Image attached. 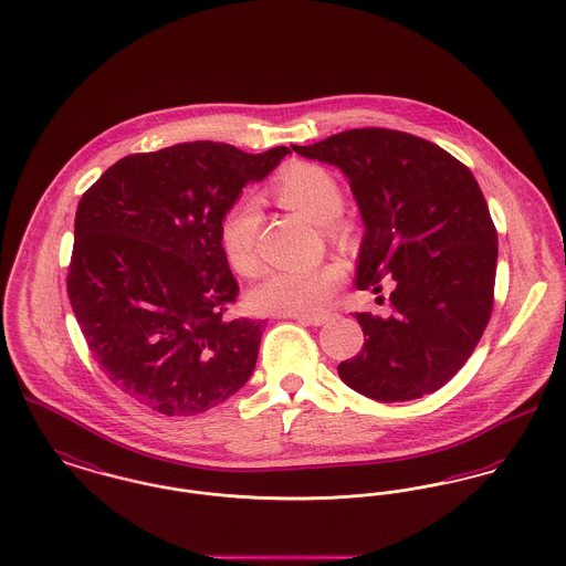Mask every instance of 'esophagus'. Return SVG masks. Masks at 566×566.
Returning a JSON list of instances; mask_svg holds the SVG:
<instances>
[{"mask_svg": "<svg viewBox=\"0 0 566 566\" xmlns=\"http://www.w3.org/2000/svg\"><path fill=\"white\" fill-rule=\"evenodd\" d=\"M287 317H294L300 324H308V326H324L332 315L329 313H317V315H287Z\"/></svg>", "mask_w": 566, "mask_h": 566, "instance_id": "34e87169", "label": "esophagus"}]
</instances>
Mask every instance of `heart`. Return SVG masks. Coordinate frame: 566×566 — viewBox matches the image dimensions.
I'll list each match as a JSON object with an SVG mask.
<instances>
[{"label":"heart","instance_id":"b5f03b06","mask_svg":"<svg viewBox=\"0 0 566 566\" xmlns=\"http://www.w3.org/2000/svg\"><path fill=\"white\" fill-rule=\"evenodd\" d=\"M272 193L281 207L322 226L327 239L338 244L352 242V228L340 217L345 205L343 187L324 166L311 161L287 166L272 182ZM258 230L260 205L255 198L242 196L223 210L219 221V247L230 269L242 276H255L260 270L255 249ZM343 279L345 270L338 264L269 270L251 292V304L260 313L272 315H313L326 306Z\"/></svg>","mask_w":566,"mask_h":566}]
</instances>
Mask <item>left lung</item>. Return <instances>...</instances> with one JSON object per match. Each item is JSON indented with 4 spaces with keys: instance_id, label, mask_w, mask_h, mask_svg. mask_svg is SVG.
<instances>
[{
    "instance_id": "8db88e82",
    "label": "left lung",
    "mask_w": 566,
    "mask_h": 566,
    "mask_svg": "<svg viewBox=\"0 0 566 566\" xmlns=\"http://www.w3.org/2000/svg\"><path fill=\"white\" fill-rule=\"evenodd\" d=\"M292 149L338 166L366 234L357 290H384L391 315L356 313L364 347L338 364L359 394L400 402L437 391L467 364L490 322L499 242L473 172L413 134L361 127Z\"/></svg>"
}]
</instances>
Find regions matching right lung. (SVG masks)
<instances>
[{"label":"right lung","instance_id":"1","mask_svg":"<svg viewBox=\"0 0 566 566\" xmlns=\"http://www.w3.org/2000/svg\"><path fill=\"white\" fill-rule=\"evenodd\" d=\"M287 153L182 143L123 157L83 193L67 297L93 359L129 398L198 416L249 381L266 319L228 317L239 283L219 221Z\"/></svg>","mask_w":566,"mask_h":566}]
</instances>
